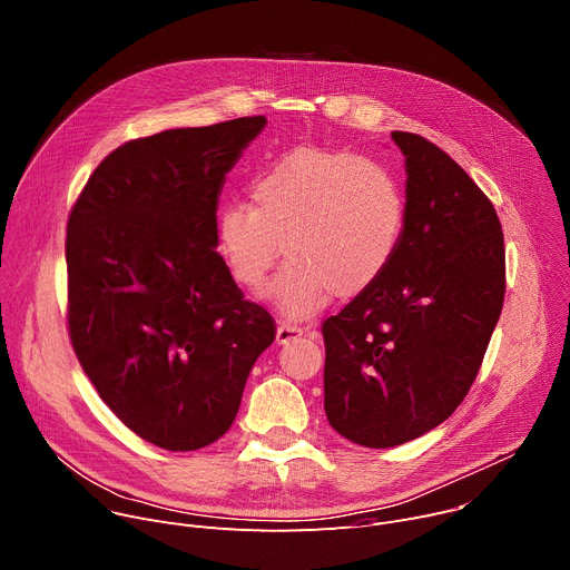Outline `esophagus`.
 <instances>
[{
	"instance_id": "34e87169",
	"label": "esophagus",
	"mask_w": 570,
	"mask_h": 570,
	"mask_svg": "<svg viewBox=\"0 0 570 570\" xmlns=\"http://www.w3.org/2000/svg\"><path fill=\"white\" fill-rule=\"evenodd\" d=\"M302 334H304V330H302V327H297V324L282 322L279 327H277V343H279V345H286V343H291V341L299 338Z\"/></svg>"
}]
</instances>
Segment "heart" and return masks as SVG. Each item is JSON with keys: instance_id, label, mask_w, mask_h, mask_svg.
Returning a JSON list of instances; mask_svg holds the SVG:
<instances>
[{"instance_id": "1", "label": "heart", "mask_w": 570, "mask_h": 570, "mask_svg": "<svg viewBox=\"0 0 570 570\" xmlns=\"http://www.w3.org/2000/svg\"><path fill=\"white\" fill-rule=\"evenodd\" d=\"M250 203H225L216 218V248L232 277L259 291L279 253L288 257L268 299L291 320H304L332 293H367L394 264L409 220L396 176L381 161L350 150L295 146L250 185Z\"/></svg>"}]
</instances>
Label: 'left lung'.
<instances>
[{"label": "left lung", "instance_id": "left-lung-1", "mask_svg": "<svg viewBox=\"0 0 570 570\" xmlns=\"http://www.w3.org/2000/svg\"><path fill=\"white\" fill-rule=\"evenodd\" d=\"M405 157L409 220L394 264L322 322L324 413L370 449L411 442L462 403L505 297L492 200L433 141L392 132Z\"/></svg>", "mask_w": 570, "mask_h": 570}]
</instances>
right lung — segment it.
<instances>
[{
  "label": "right lung",
  "mask_w": 570,
  "mask_h": 570,
  "mask_svg": "<svg viewBox=\"0 0 570 570\" xmlns=\"http://www.w3.org/2000/svg\"><path fill=\"white\" fill-rule=\"evenodd\" d=\"M266 126L240 117L126 141L67 220V327L80 367L141 440L196 451L232 426L271 313L216 253L225 176Z\"/></svg>",
  "instance_id": "obj_1"
}]
</instances>
